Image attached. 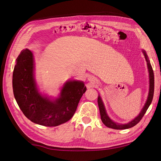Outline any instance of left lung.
I'll use <instances>...</instances> for the list:
<instances>
[{
	"label": "left lung",
	"mask_w": 161,
	"mask_h": 161,
	"mask_svg": "<svg viewBox=\"0 0 161 161\" xmlns=\"http://www.w3.org/2000/svg\"><path fill=\"white\" fill-rule=\"evenodd\" d=\"M142 51H143L144 56H145V58H146V62H147L148 71H149V78H150L149 94H148V97H147L146 104H145V105L143 106L142 110L141 111V112L139 113V114L138 115L137 117H136L134 119V120L129 122V123L125 124V125H120V124L112 121L109 118V116H108V114H107V113H106L105 106H104L103 103V101H102L101 98L100 96H98L97 101H98V108H99V110H100L101 118V120H102L103 123L106 126H108L109 128H112V129H117V130L126 129H129V128L133 127V126H134L137 125V124L142 120V118L144 116V114H146V111L147 110L148 108H149V106L151 104V103L152 101V98H153L154 90V71H153V69H152L151 64L150 63V60H149V59H148L146 52L144 50H142Z\"/></svg>",
	"instance_id": "obj_1"
}]
</instances>
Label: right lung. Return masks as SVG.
I'll return each mask as SVG.
<instances>
[{
	"label": "right lung",
	"instance_id": "obj_1",
	"mask_svg": "<svg viewBox=\"0 0 161 161\" xmlns=\"http://www.w3.org/2000/svg\"><path fill=\"white\" fill-rule=\"evenodd\" d=\"M13 90L19 108L28 119L37 125L56 126L73 117L86 88L84 82L71 80L66 82L55 100L41 95L34 78L33 53L25 49L16 59Z\"/></svg>",
	"mask_w": 161,
	"mask_h": 161
}]
</instances>
